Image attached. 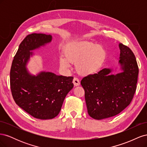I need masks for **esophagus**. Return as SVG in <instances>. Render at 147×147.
Segmentation results:
<instances>
[{"instance_id":"1","label":"esophagus","mask_w":147,"mask_h":147,"mask_svg":"<svg viewBox=\"0 0 147 147\" xmlns=\"http://www.w3.org/2000/svg\"><path fill=\"white\" fill-rule=\"evenodd\" d=\"M73 83L74 84L75 86H78L80 85V80L77 77H74V80H73Z\"/></svg>"}]
</instances>
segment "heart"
Wrapping results in <instances>:
<instances>
[{
	"instance_id": "heart-1",
	"label": "heart",
	"mask_w": 147,
	"mask_h": 147,
	"mask_svg": "<svg viewBox=\"0 0 147 147\" xmlns=\"http://www.w3.org/2000/svg\"><path fill=\"white\" fill-rule=\"evenodd\" d=\"M65 56H60V65L69 69L72 63H77L78 72L83 75L92 74L98 71L104 64L107 53L100 45L90 42H73L67 46Z\"/></svg>"
}]
</instances>
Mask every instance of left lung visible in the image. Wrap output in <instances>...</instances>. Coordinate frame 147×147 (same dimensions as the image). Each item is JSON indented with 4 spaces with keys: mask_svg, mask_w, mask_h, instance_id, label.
Segmentation results:
<instances>
[{
    "mask_svg": "<svg viewBox=\"0 0 147 147\" xmlns=\"http://www.w3.org/2000/svg\"><path fill=\"white\" fill-rule=\"evenodd\" d=\"M119 47L123 72L111 75L112 70L105 68L81 81L88 113L95 119L119 114L130 104L135 94L139 74L136 58L128 47L119 43Z\"/></svg>",
    "mask_w": 147,
    "mask_h": 147,
    "instance_id": "left-lung-1",
    "label": "left lung"
}]
</instances>
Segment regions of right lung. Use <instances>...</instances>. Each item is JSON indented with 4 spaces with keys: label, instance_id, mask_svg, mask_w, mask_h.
I'll return each instance as SVG.
<instances>
[{
    "label": "right lung",
    "instance_id": "obj_1",
    "mask_svg": "<svg viewBox=\"0 0 147 147\" xmlns=\"http://www.w3.org/2000/svg\"><path fill=\"white\" fill-rule=\"evenodd\" d=\"M51 35H28L19 46L10 69V88L16 104L33 117L48 119L60 112L64 100L74 87L73 77L41 72L37 76L26 69L30 51L51 41Z\"/></svg>",
    "mask_w": 147,
    "mask_h": 147
}]
</instances>
